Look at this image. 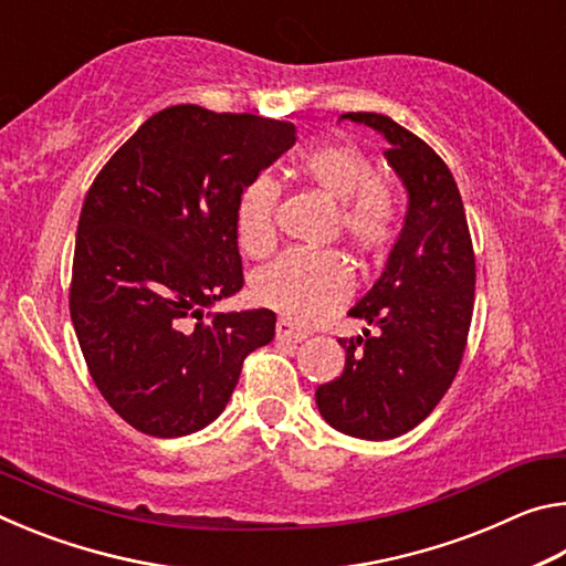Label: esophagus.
Wrapping results in <instances>:
<instances>
[{
  "instance_id": "34e87169",
  "label": "esophagus",
  "mask_w": 566,
  "mask_h": 566,
  "mask_svg": "<svg viewBox=\"0 0 566 566\" xmlns=\"http://www.w3.org/2000/svg\"><path fill=\"white\" fill-rule=\"evenodd\" d=\"M276 339L280 342H304L306 339V332L294 327V324L290 319H280L276 322Z\"/></svg>"
}]
</instances>
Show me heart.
Listing matches in <instances>:
<instances>
[{"label": "heart", "mask_w": 566, "mask_h": 566, "mask_svg": "<svg viewBox=\"0 0 566 566\" xmlns=\"http://www.w3.org/2000/svg\"><path fill=\"white\" fill-rule=\"evenodd\" d=\"M296 175L322 189L337 205V229L354 252L369 260L387 254L401 227L397 191L377 177V165L349 145H319L294 161ZM280 185L270 175L247 181L237 202L239 247L252 256L270 254L276 244ZM352 272L332 249H292L254 276V296L290 322L310 324L347 300Z\"/></svg>", "instance_id": "b5f03b06"}]
</instances>
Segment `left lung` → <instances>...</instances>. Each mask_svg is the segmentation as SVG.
I'll return each instance as SVG.
<instances>
[{
  "instance_id": "1",
  "label": "left lung",
  "mask_w": 566,
  "mask_h": 566,
  "mask_svg": "<svg viewBox=\"0 0 566 566\" xmlns=\"http://www.w3.org/2000/svg\"><path fill=\"white\" fill-rule=\"evenodd\" d=\"M342 119L385 134V157L409 205L385 272L349 310L379 332L339 339L347 352L342 377L314 397L334 429L381 442L432 415L457 377L474 310V247L452 171L427 142L385 114Z\"/></svg>"
}]
</instances>
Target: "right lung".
Wrapping results in <instances>:
<instances>
[{
    "mask_svg": "<svg viewBox=\"0 0 566 566\" xmlns=\"http://www.w3.org/2000/svg\"><path fill=\"white\" fill-rule=\"evenodd\" d=\"M296 142L292 122L177 104L114 151L84 197L70 312L94 385L139 432L222 415L274 312L205 310L244 284L237 202Z\"/></svg>",
    "mask_w": 566,
    "mask_h": 566,
    "instance_id": "1",
    "label": "right lung"
}]
</instances>
